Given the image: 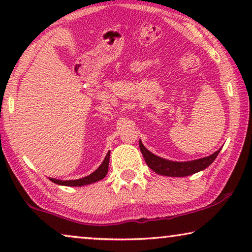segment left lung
Returning a JSON list of instances; mask_svg holds the SVG:
<instances>
[{
    "mask_svg": "<svg viewBox=\"0 0 252 252\" xmlns=\"http://www.w3.org/2000/svg\"><path fill=\"white\" fill-rule=\"evenodd\" d=\"M140 150L143 155V158L147 162V165L155 171L157 174L163 175V176H173V177H184L189 176V175L195 174L200 170H203L207 168L208 166H210V163L216 159L220 150L216 151L209 157H205V158L192 160V161L187 162H176V161H170V160H166L157 157L151 153L149 150L145 149V147L142 144L140 141Z\"/></svg>",
    "mask_w": 252,
    "mask_h": 252,
    "instance_id": "1",
    "label": "left lung"
}]
</instances>
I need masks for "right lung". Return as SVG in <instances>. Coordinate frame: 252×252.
Masks as SVG:
<instances>
[{
	"mask_svg": "<svg viewBox=\"0 0 252 252\" xmlns=\"http://www.w3.org/2000/svg\"><path fill=\"white\" fill-rule=\"evenodd\" d=\"M109 158H110V151L107 153L105 158L103 160V162L101 163L99 168H97L95 171H93L92 174H90L89 176L79 178V180H74V181H60V180H56V178H50L53 183L59 184V185H65V187H82V185H86V184H91L94 183V182H97L104 178L105 175L108 173V167H109Z\"/></svg>",
	"mask_w": 252,
	"mask_h": 252,
	"instance_id": "1",
	"label": "right lung"
}]
</instances>
